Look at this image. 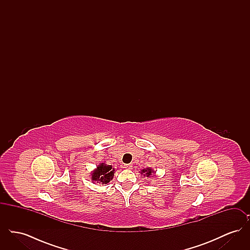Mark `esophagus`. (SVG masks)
Returning <instances> with one entry per match:
<instances>
[{"instance_id": "obj_1", "label": "esophagus", "mask_w": 250, "mask_h": 250, "mask_svg": "<svg viewBox=\"0 0 250 250\" xmlns=\"http://www.w3.org/2000/svg\"><path fill=\"white\" fill-rule=\"evenodd\" d=\"M132 165L131 164H125V168H127V169H130V168H132Z\"/></svg>"}]
</instances>
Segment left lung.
I'll use <instances>...</instances> for the list:
<instances>
[{
  "mask_svg": "<svg viewBox=\"0 0 250 250\" xmlns=\"http://www.w3.org/2000/svg\"><path fill=\"white\" fill-rule=\"evenodd\" d=\"M141 173L143 174V176H146V177H151L152 174H155V170L151 167H146V168H143L141 171Z\"/></svg>",
  "mask_w": 250,
  "mask_h": 250,
  "instance_id": "obj_1",
  "label": "left lung"
}]
</instances>
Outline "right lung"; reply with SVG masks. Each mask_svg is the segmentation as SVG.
<instances>
[{
	"label": "right lung",
	"mask_w": 250,
	"mask_h": 250,
	"mask_svg": "<svg viewBox=\"0 0 250 250\" xmlns=\"http://www.w3.org/2000/svg\"><path fill=\"white\" fill-rule=\"evenodd\" d=\"M114 170L115 169L112 168V166L107 165L105 163H100L92 172L91 180L102 185H107L113 178Z\"/></svg>",
	"instance_id": "1"
}]
</instances>
